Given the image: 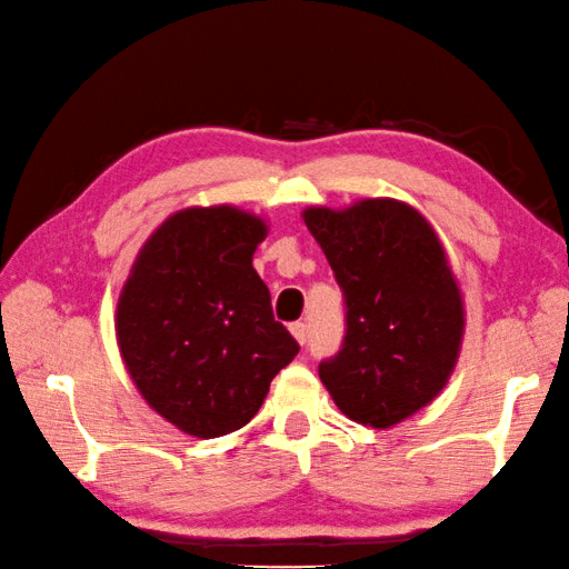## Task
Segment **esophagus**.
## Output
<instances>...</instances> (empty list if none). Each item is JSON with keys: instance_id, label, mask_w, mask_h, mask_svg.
<instances>
[{"instance_id": "esophagus-1", "label": "esophagus", "mask_w": 569, "mask_h": 569, "mask_svg": "<svg viewBox=\"0 0 569 569\" xmlns=\"http://www.w3.org/2000/svg\"><path fill=\"white\" fill-rule=\"evenodd\" d=\"M290 332H292V338L300 342V346H305V340H307V325L305 322H292Z\"/></svg>"}]
</instances>
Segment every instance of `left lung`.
<instances>
[{"label":"left lung","instance_id":"1","mask_svg":"<svg viewBox=\"0 0 569 569\" xmlns=\"http://www.w3.org/2000/svg\"><path fill=\"white\" fill-rule=\"evenodd\" d=\"M302 219L348 305L342 350L320 362V380L350 421L372 428L406 421L449 383L467 328L439 234L398 199L307 207Z\"/></svg>","mask_w":569,"mask_h":569}]
</instances>
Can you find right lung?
Segmentation results:
<instances>
[{
  "label": "right lung",
  "mask_w": 569,
  "mask_h": 569,
  "mask_svg": "<svg viewBox=\"0 0 569 569\" xmlns=\"http://www.w3.org/2000/svg\"><path fill=\"white\" fill-rule=\"evenodd\" d=\"M267 221L231 203L171 213L138 251L116 310L138 393L179 431L217 439L247 426L300 352L251 267Z\"/></svg>",
  "instance_id": "add662e5"
}]
</instances>
